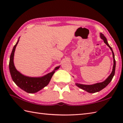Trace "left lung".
I'll return each instance as SVG.
<instances>
[{"mask_svg":"<svg viewBox=\"0 0 123 123\" xmlns=\"http://www.w3.org/2000/svg\"><path fill=\"white\" fill-rule=\"evenodd\" d=\"M100 37L101 38V39H103L104 40V42H105V43L106 44V45H107L109 48H110V49H111V51L112 52V53H113V57L114 59V66H113V71H112L111 74L109 75V76L104 81L102 82L95 83V84H93L92 85H85L79 84V83H76V84H75L78 87H79L80 88L82 89L87 91V92L89 93H95L96 92H98V91H100L104 88H105L111 81L115 74V72L116 61H115V55H114V52L113 51V49H112V48L109 45L105 36H104L102 33H100Z\"/></svg>","mask_w":123,"mask_h":123,"instance_id":"1","label":"left lung"}]
</instances>
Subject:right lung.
I'll list each match as a JSON object with an SVG mask.
<instances>
[{"mask_svg": "<svg viewBox=\"0 0 123 123\" xmlns=\"http://www.w3.org/2000/svg\"><path fill=\"white\" fill-rule=\"evenodd\" d=\"M18 42H19V40L13 48L10 56L9 67L10 74H11L12 80L16 83V85L21 88L22 90L28 93H35L49 84L52 75L54 74L55 70L58 69L60 67H56L53 71L49 73L42 77L32 78L25 76L22 74L16 69L14 66V61H13L16 46H17Z\"/></svg>", "mask_w": 123, "mask_h": 123, "instance_id": "right-lung-1", "label": "right lung"}]
</instances>
